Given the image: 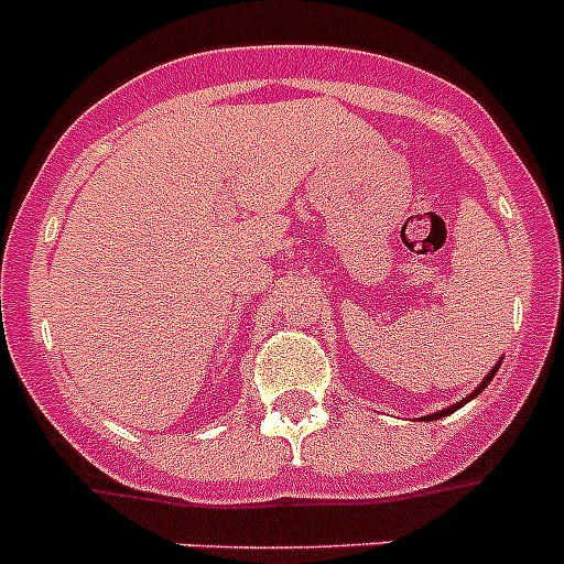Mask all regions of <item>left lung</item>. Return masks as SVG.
I'll return each mask as SVG.
<instances>
[{
  "mask_svg": "<svg viewBox=\"0 0 564 564\" xmlns=\"http://www.w3.org/2000/svg\"><path fill=\"white\" fill-rule=\"evenodd\" d=\"M496 371H499V364H496V366H494V369H490V371H488V377H485V380H482V382H479V386H477V391H474V393H471V397H466V399H463V402H457V404H449V408H444V410H441V413H433V415H424V419H427V421H435V419H444V415L455 413V410H457V408H463V404H466V402H468V399H474V397H477V393H482V391H485V388H488V382H490V380H494V375H496Z\"/></svg>",
  "mask_w": 564,
  "mask_h": 564,
  "instance_id": "8db88e82",
  "label": "left lung"
}]
</instances>
